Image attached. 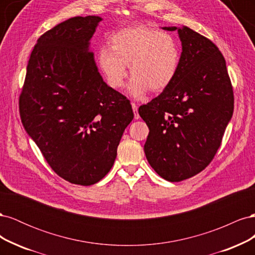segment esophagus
<instances>
[{
	"instance_id": "1",
	"label": "esophagus",
	"mask_w": 255,
	"mask_h": 255,
	"mask_svg": "<svg viewBox=\"0 0 255 255\" xmlns=\"http://www.w3.org/2000/svg\"><path fill=\"white\" fill-rule=\"evenodd\" d=\"M132 109L134 112V116H135V119L139 118V114H138V106L136 103H132Z\"/></svg>"
}]
</instances>
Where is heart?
<instances>
[{"instance_id": "1", "label": "heart", "mask_w": 255, "mask_h": 255, "mask_svg": "<svg viewBox=\"0 0 255 255\" xmlns=\"http://www.w3.org/2000/svg\"><path fill=\"white\" fill-rule=\"evenodd\" d=\"M110 43L111 48L99 50L98 63L111 87L122 86L128 65L133 74L128 91L135 98H141L149 89L163 91L175 79L181 49L171 34L137 25L114 33Z\"/></svg>"}]
</instances>
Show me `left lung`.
Listing matches in <instances>:
<instances>
[{
    "label": "left lung",
    "instance_id": "8db88e82",
    "mask_svg": "<svg viewBox=\"0 0 255 255\" xmlns=\"http://www.w3.org/2000/svg\"><path fill=\"white\" fill-rule=\"evenodd\" d=\"M177 33L182 54L175 79L138 109L149 128L146 159L169 182L189 179L211 164L234 111L233 86L217 45L187 26Z\"/></svg>",
    "mask_w": 255,
    "mask_h": 255
}]
</instances>
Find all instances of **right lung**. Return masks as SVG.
I'll return each instance as SVG.
<instances>
[{
	"mask_svg": "<svg viewBox=\"0 0 255 255\" xmlns=\"http://www.w3.org/2000/svg\"><path fill=\"white\" fill-rule=\"evenodd\" d=\"M101 20L70 18L38 38L19 97L22 125L52 170L82 186L110 172L134 118L129 100L107 86L88 48Z\"/></svg>",
	"mask_w": 255,
	"mask_h": 255,
	"instance_id": "right-lung-1",
	"label": "right lung"
}]
</instances>
